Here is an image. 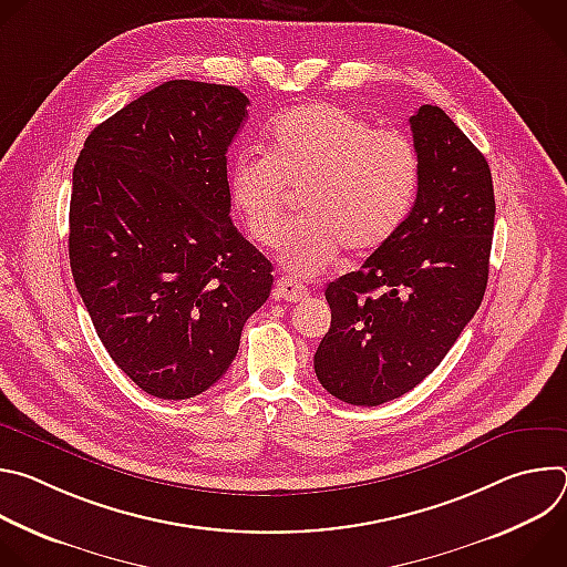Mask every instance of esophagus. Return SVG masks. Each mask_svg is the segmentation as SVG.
Here are the masks:
<instances>
[{"label": "esophagus", "instance_id": "34e87169", "mask_svg": "<svg viewBox=\"0 0 567 567\" xmlns=\"http://www.w3.org/2000/svg\"><path fill=\"white\" fill-rule=\"evenodd\" d=\"M276 298L287 300V302H300V300L307 298V289H305L300 282H296V280L282 276V278H278V282H276Z\"/></svg>", "mask_w": 567, "mask_h": 567}]
</instances>
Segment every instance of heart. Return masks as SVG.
Wrapping results in <instances>:
<instances>
[{
    "instance_id": "1",
    "label": "heart",
    "mask_w": 567,
    "mask_h": 567,
    "mask_svg": "<svg viewBox=\"0 0 567 567\" xmlns=\"http://www.w3.org/2000/svg\"><path fill=\"white\" fill-rule=\"evenodd\" d=\"M420 177V152L406 132L311 103L276 116L269 152L230 161L228 197L258 245L274 247L300 195L302 217L282 233L278 258L296 278H311L343 249L365 258L385 247L415 206Z\"/></svg>"
}]
</instances>
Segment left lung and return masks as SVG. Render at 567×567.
<instances>
[{"mask_svg":"<svg viewBox=\"0 0 567 567\" xmlns=\"http://www.w3.org/2000/svg\"><path fill=\"white\" fill-rule=\"evenodd\" d=\"M411 130L422 177L406 224L326 289L332 326L313 370L352 406H379L424 381L487 289L496 217L487 158L435 105H422Z\"/></svg>","mask_w":567,"mask_h":567,"instance_id":"left-lung-1","label":"left lung"}]
</instances>
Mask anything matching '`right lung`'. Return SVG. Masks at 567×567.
<instances>
[{
  "mask_svg": "<svg viewBox=\"0 0 567 567\" xmlns=\"http://www.w3.org/2000/svg\"><path fill=\"white\" fill-rule=\"evenodd\" d=\"M237 87L168 80L94 127L73 166L69 262L99 339L147 394L190 399L233 363L274 285L230 221Z\"/></svg>",
  "mask_w": 567,
  "mask_h": 567,
  "instance_id": "right-lung-1",
  "label": "right lung"
}]
</instances>
